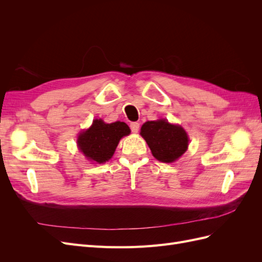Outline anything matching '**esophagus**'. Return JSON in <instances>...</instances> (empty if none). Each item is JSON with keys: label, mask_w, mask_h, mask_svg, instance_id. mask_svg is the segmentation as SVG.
Masks as SVG:
<instances>
[{"label": "esophagus", "mask_w": 262, "mask_h": 262, "mask_svg": "<svg viewBox=\"0 0 262 262\" xmlns=\"http://www.w3.org/2000/svg\"><path fill=\"white\" fill-rule=\"evenodd\" d=\"M130 128H131V131L133 133H137L140 129V123L139 122H131L130 123Z\"/></svg>", "instance_id": "1"}]
</instances>
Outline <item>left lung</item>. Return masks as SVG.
Listing matches in <instances>:
<instances>
[{
	"instance_id": "1",
	"label": "left lung",
	"mask_w": 262,
	"mask_h": 262,
	"mask_svg": "<svg viewBox=\"0 0 262 262\" xmlns=\"http://www.w3.org/2000/svg\"><path fill=\"white\" fill-rule=\"evenodd\" d=\"M141 136L146 141L153 156L163 163L177 161L189 145L184 128L171 124L165 119L145 122L141 128Z\"/></svg>"
}]
</instances>
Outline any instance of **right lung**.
<instances>
[{
    "label": "right lung",
    "instance_id": "add662e5",
    "mask_svg": "<svg viewBox=\"0 0 262 262\" xmlns=\"http://www.w3.org/2000/svg\"><path fill=\"white\" fill-rule=\"evenodd\" d=\"M130 132L124 122L106 123L101 119H95L91 128L80 133L77 145L87 160L102 164L113 157L119 141Z\"/></svg>",
    "mask_w": 262,
    "mask_h": 262
}]
</instances>
